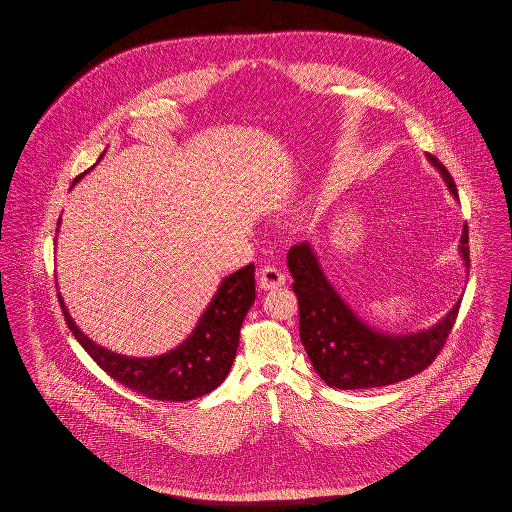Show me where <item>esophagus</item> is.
<instances>
[{
  "instance_id": "obj_1",
  "label": "esophagus",
  "mask_w": 512,
  "mask_h": 512,
  "mask_svg": "<svg viewBox=\"0 0 512 512\" xmlns=\"http://www.w3.org/2000/svg\"><path fill=\"white\" fill-rule=\"evenodd\" d=\"M286 284V276L284 272L274 265H265L259 272V286L263 290H274Z\"/></svg>"
}]
</instances>
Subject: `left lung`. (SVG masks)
<instances>
[{
  "instance_id": "1",
  "label": "left lung",
  "mask_w": 512,
  "mask_h": 512,
  "mask_svg": "<svg viewBox=\"0 0 512 512\" xmlns=\"http://www.w3.org/2000/svg\"><path fill=\"white\" fill-rule=\"evenodd\" d=\"M457 197V186L438 157L428 155ZM470 267L468 226L461 249ZM293 292L299 303V336L318 376L338 390H366L403 382L434 363L449 338L461 301L434 328L393 336L370 328L357 317L326 280L313 247L293 245L288 251Z\"/></svg>"
}]
</instances>
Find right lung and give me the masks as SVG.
<instances>
[{"label": "right lung", "mask_w": 512, "mask_h": 512, "mask_svg": "<svg viewBox=\"0 0 512 512\" xmlns=\"http://www.w3.org/2000/svg\"><path fill=\"white\" fill-rule=\"evenodd\" d=\"M86 172L76 176V180H80ZM253 301L255 265L251 263L222 280L219 292L199 318L188 340L182 341L165 355L134 359L111 353L88 340V336H84L73 318L69 317L59 295L61 311L69 330L99 368L124 388L155 401H190L219 388L234 363L240 330Z\"/></svg>", "instance_id": "obj_1"}]
</instances>
